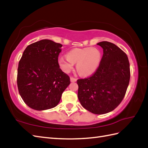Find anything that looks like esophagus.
<instances>
[{"label": "esophagus", "instance_id": "esophagus-1", "mask_svg": "<svg viewBox=\"0 0 148 148\" xmlns=\"http://www.w3.org/2000/svg\"><path fill=\"white\" fill-rule=\"evenodd\" d=\"M70 81H71V82H77V79H76L74 77H70Z\"/></svg>", "mask_w": 148, "mask_h": 148}]
</instances>
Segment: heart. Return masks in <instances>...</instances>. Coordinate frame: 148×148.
<instances>
[{"mask_svg":"<svg viewBox=\"0 0 148 148\" xmlns=\"http://www.w3.org/2000/svg\"><path fill=\"white\" fill-rule=\"evenodd\" d=\"M102 59L99 49L95 47L76 48L67 53V56L59 58V64L62 70L69 73L77 64L78 72L83 76L95 73L99 67Z\"/></svg>","mask_w":148,"mask_h":148,"instance_id":"obj_1","label":"heart"}]
</instances>
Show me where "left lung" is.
I'll list each match as a JSON object with an SVG mask.
<instances>
[{
  "mask_svg": "<svg viewBox=\"0 0 148 148\" xmlns=\"http://www.w3.org/2000/svg\"><path fill=\"white\" fill-rule=\"evenodd\" d=\"M101 64L91 77L77 80L78 97L82 106L95 114L114 110L122 102L130 78L128 57L115 44L102 41Z\"/></svg>",
  "mask_w": 148,
  "mask_h": 148,
  "instance_id": "obj_1",
  "label": "left lung"
}]
</instances>
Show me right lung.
<instances>
[{
	"mask_svg": "<svg viewBox=\"0 0 148 148\" xmlns=\"http://www.w3.org/2000/svg\"><path fill=\"white\" fill-rule=\"evenodd\" d=\"M62 45L42 39L28 46L19 62L17 85L20 95L30 108L44 110L56 107L70 83L60 69L58 57Z\"/></svg>",
	"mask_w": 148,
	"mask_h": 148,
	"instance_id": "1",
	"label": "right lung"
}]
</instances>
